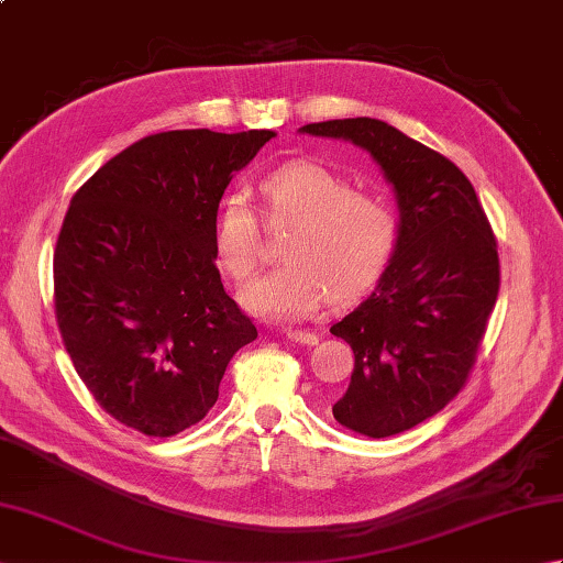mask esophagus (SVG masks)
Here are the masks:
<instances>
[{"instance_id":"obj_1","label":"esophagus","mask_w":563,"mask_h":563,"mask_svg":"<svg viewBox=\"0 0 563 563\" xmlns=\"http://www.w3.org/2000/svg\"><path fill=\"white\" fill-rule=\"evenodd\" d=\"M288 339L295 343H305V345H317L319 336L312 331H302V329H288Z\"/></svg>"}]
</instances>
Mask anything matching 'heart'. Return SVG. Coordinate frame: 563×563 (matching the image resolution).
Masks as SVG:
<instances>
[{
  "instance_id": "b5f03b06",
  "label": "heart",
  "mask_w": 563,
  "mask_h": 563,
  "mask_svg": "<svg viewBox=\"0 0 563 563\" xmlns=\"http://www.w3.org/2000/svg\"><path fill=\"white\" fill-rule=\"evenodd\" d=\"M266 214L292 222L280 242L285 258L244 290V302L263 319H305L321 302H349L373 285L397 254L401 218L391 200L353 188L331 166L295 159L261 178ZM222 271L242 283L261 254L256 210L242 194L224 196L212 230Z\"/></svg>"
}]
</instances>
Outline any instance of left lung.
<instances>
[{
    "mask_svg": "<svg viewBox=\"0 0 563 563\" xmlns=\"http://www.w3.org/2000/svg\"><path fill=\"white\" fill-rule=\"evenodd\" d=\"M302 133L367 150L397 190V254L375 292L331 327L355 353L333 418L367 438L397 435L445 409L470 379L500 288L496 234L470 178L401 130L343 118Z\"/></svg>",
    "mask_w": 563,
    "mask_h": 563,
    "instance_id": "left-lung-1",
    "label": "left lung"
}]
</instances>
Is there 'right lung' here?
I'll return each mask as SVG.
<instances>
[{
    "instance_id": "right-lung-1",
    "label": "right lung",
    "mask_w": 563,
    "mask_h": 563,
    "mask_svg": "<svg viewBox=\"0 0 563 563\" xmlns=\"http://www.w3.org/2000/svg\"><path fill=\"white\" fill-rule=\"evenodd\" d=\"M273 130H169L106 162L69 200L53 256L55 319L106 413L150 438L196 426L258 331L224 292L214 214Z\"/></svg>"
}]
</instances>
